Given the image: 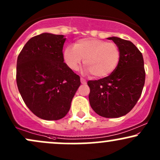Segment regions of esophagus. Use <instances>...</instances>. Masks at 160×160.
<instances>
[{
	"label": "esophagus",
	"mask_w": 160,
	"mask_h": 160,
	"mask_svg": "<svg viewBox=\"0 0 160 160\" xmlns=\"http://www.w3.org/2000/svg\"><path fill=\"white\" fill-rule=\"evenodd\" d=\"M80 81H81V83L82 84H86V81L85 79H83V78H80Z\"/></svg>",
	"instance_id": "esophagus-1"
}]
</instances>
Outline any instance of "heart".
<instances>
[{"label":"heart","instance_id":"1","mask_svg":"<svg viewBox=\"0 0 160 160\" xmlns=\"http://www.w3.org/2000/svg\"><path fill=\"white\" fill-rule=\"evenodd\" d=\"M64 61L70 69L78 71L84 59V72L97 78H105L113 73L120 59V50L114 43L96 38L78 40L68 46L63 52Z\"/></svg>","mask_w":160,"mask_h":160}]
</instances>
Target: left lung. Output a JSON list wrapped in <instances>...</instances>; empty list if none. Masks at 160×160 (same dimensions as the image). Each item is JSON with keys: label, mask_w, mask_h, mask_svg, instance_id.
<instances>
[{"label": "left lung", "mask_w": 160, "mask_h": 160, "mask_svg": "<svg viewBox=\"0 0 160 160\" xmlns=\"http://www.w3.org/2000/svg\"><path fill=\"white\" fill-rule=\"evenodd\" d=\"M119 47L120 59L115 71L108 77L89 80V104L95 113L106 118L127 114L141 97L145 82L144 58L129 40L111 37Z\"/></svg>", "instance_id": "8db88e82"}]
</instances>
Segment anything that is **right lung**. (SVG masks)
Wrapping results in <instances>:
<instances>
[{
	"label": "right lung",
	"mask_w": 160,
	"mask_h": 160,
	"mask_svg": "<svg viewBox=\"0 0 160 160\" xmlns=\"http://www.w3.org/2000/svg\"><path fill=\"white\" fill-rule=\"evenodd\" d=\"M64 35L43 33L31 38L20 52L16 82L24 102L34 114L58 120L68 113L80 79L64 62Z\"/></svg>",
	"instance_id": "1"
}]
</instances>
